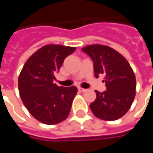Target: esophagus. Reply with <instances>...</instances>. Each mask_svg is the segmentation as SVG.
Returning a JSON list of instances; mask_svg holds the SVG:
<instances>
[{"mask_svg":"<svg viewBox=\"0 0 153 153\" xmlns=\"http://www.w3.org/2000/svg\"><path fill=\"white\" fill-rule=\"evenodd\" d=\"M78 91L86 92V91H87V89H86V88H78Z\"/></svg>","mask_w":153,"mask_h":153,"instance_id":"1","label":"esophagus"}]
</instances>
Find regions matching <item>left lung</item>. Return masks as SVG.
<instances>
[{
  "label": "left lung",
  "instance_id": "obj_1",
  "mask_svg": "<svg viewBox=\"0 0 153 153\" xmlns=\"http://www.w3.org/2000/svg\"><path fill=\"white\" fill-rule=\"evenodd\" d=\"M94 62L95 77L105 74L106 91L96 93L90 104L94 115L105 121L122 117L129 110L135 96L136 80L129 63L118 52L108 46L94 44L82 48Z\"/></svg>",
  "mask_w": 153,
  "mask_h": 153
}]
</instances>
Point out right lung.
<instances>
[{"label": "right lung", "mask_w": 153, "mask_h": 153, "mask_svg": "<svg viewBox=\"0 0 153 153\" xmlns=\"http://www.w3.org/2000/svg\"><path fill=\"white\" fill-rule=\"evenodd\" d=\"M75 50L74 47L46 45L23 66L18 81L21 100L29 112L42 123L57 124L70 114L77 88L59 87L53 81L65 59Z\"/></svg>", "instance_id": "obj_1"}]
</instances>
